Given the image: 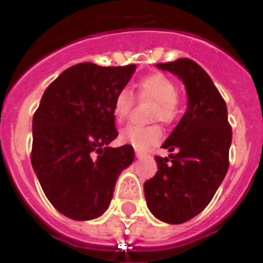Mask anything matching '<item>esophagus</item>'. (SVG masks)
<instances>
[{
	"label": "esophagus",
	"instance_id": "34e87169",
	"mask_svg": "<svg viewBox=\"0 0 263 263\" xmlns=\"http://www.w3.org/2000/svg\"><path fill=\"white\" fill-rule=\"evenodd\" d=\"M135 156L138 157V158H140V157L144 156V153L142 152V150H139V148H135Z\"/></svg>",
	"mask_w": 263,
	"mask_h": 263
}]
</instances>
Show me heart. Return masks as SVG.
<instances>
[{
	"instance_id": "heart-1",
	"label": "heart",
	"mask_w": 263,
	"mask_h": 263,
	"mask_svg": "<svg viewBox=\"0 0 263 263\" xmlns=\"http://www.w3.org/2000/svg\"><path fill=\"white\" fill-rule=\"evenodd\" d=\"M136 97L139 101L154 102L150 111V121H162L171 124L177 117V87L175 82L164 73L154 72L144 76L135 84ZM135 98L128 88L120 90L115 97L113 113L119 121H125L129 117ZM162 138V129L158 124L146 127L127 125L120 131V140L132 144L140 150H147L157 144Z\"/></svg>"
}]
</instances>
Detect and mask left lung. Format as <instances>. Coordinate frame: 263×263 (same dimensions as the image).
<instances>
[{"instance_id": "1", "label": "left lung", "mask_w": 263, "mask_h": 263, "mask_svg": "<svg viewBox=\"0 0 263 263\" xmlns=\"http://www.w3.org/2000/svg\"><path fill=\"white\" fill-rule=\"evenodd\" d=\"M183 80L188 109L156 156L158 171L144 183L150 212L168 224H183L203 210L229 166L232 128L224 98L203 68L190 59L157 64Z\"/></svg>"}]
</instances>
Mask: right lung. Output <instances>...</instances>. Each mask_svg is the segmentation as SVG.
Segmentation results:
<instances>
[{"instance_id": "add662e5", "label": "right lung", "mask_w": 263, "mask_h": 263, "mask_svg": "<svg viewBox=\"0 0 263 263\" xmlns=\"http://www.w3.org/2000/svg\"><path fill=\"white\" fill-rule=\"evenodd\" d=\"M135 68L76 64L49 84L34 113L31 164L47 199L72 220L101 216L135 158L129 144L107 146L119 135L115 97Z\"/></svg>"}]
</instances>
